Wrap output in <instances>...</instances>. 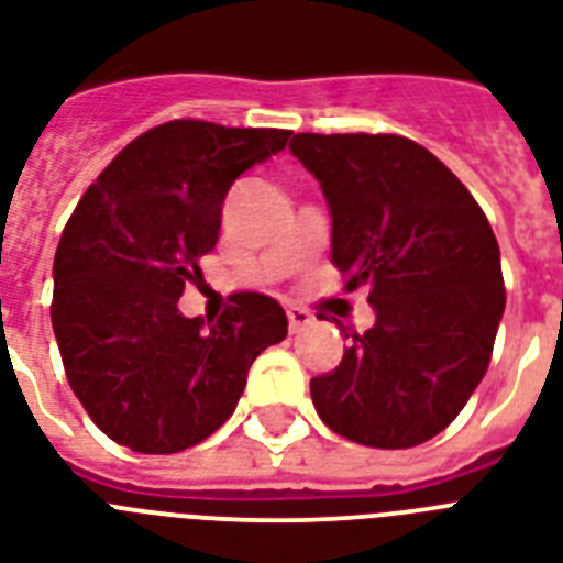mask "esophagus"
I'll return each mask as SVG.
<instances>
[{
  "instance_id": "1",
  "label": "esophagus",
  "mask_w": 563,
  "mask_h": 563,
  "mask_svg": "<svg viewBox=\"0 0 563 563\" xmlns=\"http://www.w3.org/2000/svg\"><path fill=\"white\" fill-rule=\"evenodd\" d=\"M289 329L291 332H300L303 327H309L312 323V314L306 312V309H300V306H289Z\"/></svg>"
}]
</instances>
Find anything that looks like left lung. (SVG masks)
<instances>
[{
	"mask_svg": "<svg viewBox=\"0 0 563 563\" xmlns=\"http://www.w3.org/2000/svg\"><path fill=\"white\" fill-rule=\"evenodd\" d=\"M289 150L321 181L346 291L369 286L376 309L341 364L312 378L314 410L358 445L428 442L492 361L506 306L495 231L463 181L410 139L300 132Z\"/></svg>",
	"mask_w": 563,
	"mask_h": 563,
	"instance_id": "obj_1",
	"label": "left lung"
}]
</instances>
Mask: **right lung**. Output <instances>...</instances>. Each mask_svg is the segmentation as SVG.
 I'll return each instance as SVG.
<instances>
[{"mask_svg": "<svg viewBox=\"0 0 563 563\" xmlns=\"http://www.w3.org/2000/svg\"><path fill=\"white\" fill-rule=\"evenodd\" d=\"M289 130L158 123L109 162L77 202L54 257L52 323L91 422L139 454H176L234 413L245 378L289 321L268 295L236 291L205 327L178 312L202 280L234 178L286 147Z\"/></svg>", "mask_w": 563, "mask_h": 563, "instance_id": "add662e5", "label": "right lung"}]
</instances>
